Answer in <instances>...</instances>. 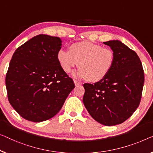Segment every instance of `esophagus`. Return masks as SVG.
Returning <instances> with one entry per match:
<instances>
[{
	"mask_svg": "<svg viewBox=\"0 0 153 153\" xmlns=\"http://www.w3.org/2000/svg\"><path fill=\"white\" fill-rule=\"evenodd\" d=\"M74 84H75V85H76V86H78V85H80V84H82L80 82H78L77 80H74Z\"/></svg>",
	"mask_w": 153,
	"mask_h": 153,
	"instance_id": "34e87169",
	"label": "esophagus"
}]
</instances>
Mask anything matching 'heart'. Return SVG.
<instances>
[{
  "mask_svg": "<svg viewBox=\"0 0 153 153\" xmlns=\"http://www.w3.org/2000/svg\"><path fill=\"white\" fill-rule=\"evenodd\" d=\"M57 59L66 73H71L78 65L80 67L74 74L77 78H87L90 82L104 79L112 69L115 55L109 48L102 47L91 42H74L69 50L59 49Z\"/></svg>",
  "mask_w": 153,
  "mask_h": 153,
  "instance_id": "1",
  "label": "heart"
}]
</instances>
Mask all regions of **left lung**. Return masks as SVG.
Masks as SVG:
<instances>
[{
  "mask_svg": "<svg viewBox=\"0 0 153 153\" xmlns=\"http://www.w3.org/2000/svg\"><path fill=\"white\" fill-rule=\"evenodd\" d=\"M115 61L107 76L94 84L85 83L83 103L91 117L105 126L122 124L140 105L144 73L137 54L119 40L104 42Z\"/></svg>",
  "mask_w": 153,
  "mask_h": 153,
  "instance_id": "1",
  "label": "left lung"
}]
</instances>
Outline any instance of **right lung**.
Returning a JSON list of instances; mask_svg holds the SVG:
<instances>
[{
  "label": "right lung",
  "mask_w": 153,
  "mask_h": 153,
  "mask_svg": "<svg viewBox=\"0 0 153 153\" xmlns=\"http://www.w3.org/2000/svg\"><path fill=\"white\" fill-rule=\"evenodd\" d=\"M60 38L34 36L13 54L5 77L9 102L27 120L51 119L62 108L75 87L57 59Z\"/></svg>",
  "instance_id": "1"
}]
</instances>
